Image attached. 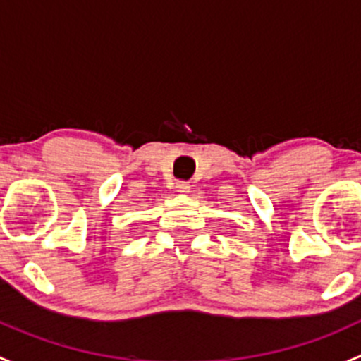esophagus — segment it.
I'll use <instances>...</instances> for the list:
<instances>
[{
	"mask_svg": "<svg viewBox=\"0 0 361 361\" xmlns=\"http://www.w3.org/2000/svg\"><path fill=\"white\" fill-rule=\"evenodd\" d=\"M176 190L181 192V194H187L188 190H190V183L185 180H178L176 181Z\"/></svg>",
	"mask_w": 361,
	"mask_h": 361,
	"instance_id": "obj_1",
	"label": "esophagus"
}]
</instances>
